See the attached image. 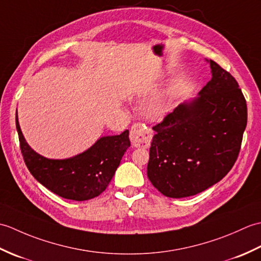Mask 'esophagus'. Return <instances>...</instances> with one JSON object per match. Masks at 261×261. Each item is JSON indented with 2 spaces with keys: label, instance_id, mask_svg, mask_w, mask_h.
<instances>
[{
  "label": "esophagus",
  "instance_id": "obj_1",
  "mask_svg": "<svg viewBox=\"0 0 261 261\" xmlns=\"http://www.w3.org/2000/svg\"><path fill=\"white\" fill-rule=\"evenodd\" d=\"M130 138L134 145L147 147L151 141L152 131L150 129H148L145 124L135 123L131 126Z\"/></svg>",
  "mask_w": 261,
  "mask_h": 261
}]
</instances>
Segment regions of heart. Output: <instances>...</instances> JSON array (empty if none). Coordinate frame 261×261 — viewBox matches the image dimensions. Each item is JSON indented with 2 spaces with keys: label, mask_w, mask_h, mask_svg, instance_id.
Returning <instances> with one entry per match:
<instances>
[{
  "label": "heart",
  "mask_w": 261,
  "mask_h": 261,
  "mask_svg": "<svg viewBox=\"0 0 261 261\" xmlns=\"http://www.w3.org/2000/svg\"><path fill=\"white\" fill-rule=\"evenodd\" d=\"M154 91V85H149L148 87H142L139 90V95L146 96ZM174 99V94L170 90L164 91L160 93L158 96L151 99L149 104L147 105L146 112L149 118L153 120H160L168 113L169 108Z\"/></svg>",
  "instance_id": "1"
}]
</instances>
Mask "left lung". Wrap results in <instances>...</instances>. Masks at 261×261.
Segmentation results:
<instances>
[{
	"mask_svg": "<svg viewBox=\"0 0 261 261\" xmlns=\"http://www.w3.org/2000/svg\"><path fill=\"white\" fill-rule=\"evenodd\" d=\"M212 79L191 101L179 104L152 129L147 175L173 198L193 196L216 184L233 167L247 126L239 84L213 60Z\"/></svg>",
	"mask_w": 261,
	"mask_h": 261,
	"instance_id": "1",
	"label": "left lung"
}]
</instances>
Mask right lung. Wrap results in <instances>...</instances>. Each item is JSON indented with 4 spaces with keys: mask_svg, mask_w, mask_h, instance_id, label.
<instances>
[{
    "mask_svg": "<svg viewBox=\"0 0 261 261\" xmlns=\"http://www.w3.org/2000/svg\"><path fill=\"white\" fill-rule=\"evenodd\" d=\"M20 148L31 175L58 196L87 201L103 193L130 147L129 130L118 136L102 137L86 151L67 159H49L28 145L15 115Z\"/></svg>",
    "mask_w": 261,
    "mask_h": 261,
    "instance_id": "right-lung-1",
    "label": "right lung"
}]
</instances>
